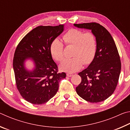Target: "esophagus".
I'll return each mask as SVG.
<instances>
[{
  "instance_id": "34e87169",
  "label": "esophagus",
  "mask_w": 130,
  "mask_h": 130,
  "mask_svg": "<svg viewBox=\"0 0 130 130\" xmlns=\"http://www.w3.org/2000/svg\"><path fill=\"white\" fill-rule=\"evenodd\" d=\"M72 75H73V74H72V73H68L67 74V76L68 77H71V76H72Z\"/></svg>"
}]
</instances>
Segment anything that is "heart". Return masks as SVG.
<instances>
[{"instance_id": "1", "label": "heart", "mask_w": 130, "mask_h": 130, "mask_svg": "<svg viewBox=\"0 0 130 130\" xmlns=\"http://www.w3.org/2000/svg\"><path fill=\"white\" fill-rule=\"evenodd\" d=\"M62 39L66 46H73L72 56L73 58L63 61L60 68L63 71L73 73L92 62L97 49L96 37L92 32H84L77 28H70L62 35ZM64 46L58 39L52 41L50 52L55 60L61 62L64 58Z\"/></svg>"}]
</instances>
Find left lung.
Masks as SVG:
<instances>
[{
    "label": "left lung",
    "mask_w": 130,
    "mask_h": 130,
    "mask_svg": "<svg viewBox=\"0 0 130 130\" xmlns=\"http://www.w3.org/2000/svg\"><path fill=\"white\" fill-rule=\"evenodd\" d=\"M74 26L91 30L97 41L93 61L78 73L81 82L76 88V92L87 102H103L112 94L118 83L121 61L117 47L108 31L99 23H84Z\"/></svg>",
    "instance_id": "obj_1"
}]
</instances>
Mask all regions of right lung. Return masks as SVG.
Wrapping results in <instances>:
<instances>
[{
    "instance_id": "add662e5",
    "label": "right lung",
    "mask_w": 130,
    "mask_h": 130,
    "mask_svg": "<svg viewBox=\"0 0 130 130\" xmlns=\"http://www.w3.org/2000/svg\"><path fill=\"white\" fill-rule=\"evenodd\" d=\"M63 30V25L38 26L23 37L15 49L13 58L15 84L22 97L31 104L47 102L57 93L60 80L65 78L64 72L58 73L50 52L52 41ZM29 58L35 63L32 71H28L24 66Z\"/></svg>"
}]
</instances>
